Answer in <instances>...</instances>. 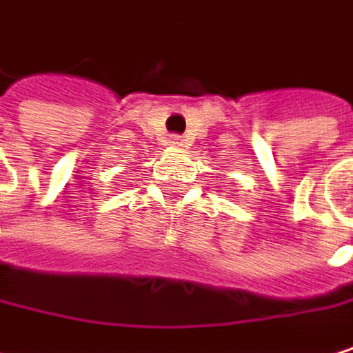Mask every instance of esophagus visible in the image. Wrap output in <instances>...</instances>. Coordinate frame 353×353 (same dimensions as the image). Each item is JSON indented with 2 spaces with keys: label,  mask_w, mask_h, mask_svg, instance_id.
<instances>
[{
  "label": "esophagus",
  "mask_w": 353,
  "mask_h": 353,
  "mask_svg": "<svg viewBox=\"0 0 353 353\" xmlns=\"http://www.w3.org/2000/svg\"><path fill=\"white\" fill-rule=\"evenodd\" d=\"M169 144H171V146H182V144H184V138H182L180 134H171V136H169Z\"/></svg>",
  "instance_id": "esophagus-1"
}]
</instances>
